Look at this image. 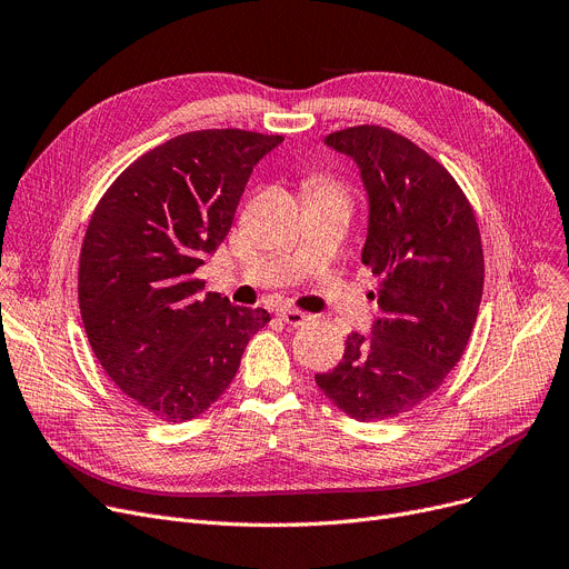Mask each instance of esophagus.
I'll list each match as a JSON object with an SVG mask.
<instances>
[{
  "mask_svg": "<svg viewBox=\"0 0 569 569\" xmlns=\"http://www.w3.org/2000/svg\"><path fill=\"white\" fill-rule=\"evenodd\" d=\"M279 320H283L286 325H290V327H297V325H302L305 320H307V313H302V311H297V309H288V307H283V309H279Z\"/></svg>",
  "mask_w": 569,
  "mask_h": 569,
  "instance_id": "1",
  "label": "esophagus"
}]
</instances>
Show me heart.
<instances>
[{"label": "heart", "mask_w": 569, "mask_h": 569, "mask_svg": "<svg viewBox=\"0 0 569 569\" xmlns=\"http://www.w3.org/2000/svg\"><path fill=\"white\" fill-rule=\"evenodd\" d=\"M313 191H335V193H339L330 182H313Z\"/></svg>", "instance_id": "b5f03b06"}]
</instances>
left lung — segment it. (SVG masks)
<instances>
[{
	"mask_svg": "<svg viewBox=\"0 0 569 569\" xmlns=\"http://www.w3.org/2000/svg\"><path fill=\"white\" fill-rule=\"evenodd\" d=\"M360 168L369 198L362 262L380 277L371 335H348L316 385L357 422L390 420L429 399L468 346L485 288L475 212L425 149L385 127L325 138Z\"/></svg>",
	"mask_w": 569,
	"mask_h": 569,
	"instance_id": "1",
	"label": "left lung"
}]
</instances>
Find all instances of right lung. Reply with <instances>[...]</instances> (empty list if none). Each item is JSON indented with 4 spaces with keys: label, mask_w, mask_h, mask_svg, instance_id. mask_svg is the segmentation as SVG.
I'll return each instance as SVG.
<instances>
[{
    "label": "right lung",
    "mask_w": 569,
    "mask_h": 569,
    "mask_svg": "<svg viewBox=\"0 0 569 569\" xmlns=\"http://www.w3.org/2000/svg\"><path fill=\"white\" fill-rule=\"evenodd\" d=\"M242 129L177 136L119 174L89 219L78 302L99 365L163 422L202 415L232 382L264 309L202 292L253 166L281 142Z\"/></svg>",
    "instance_id": "obj_1"
}]
</instances>
